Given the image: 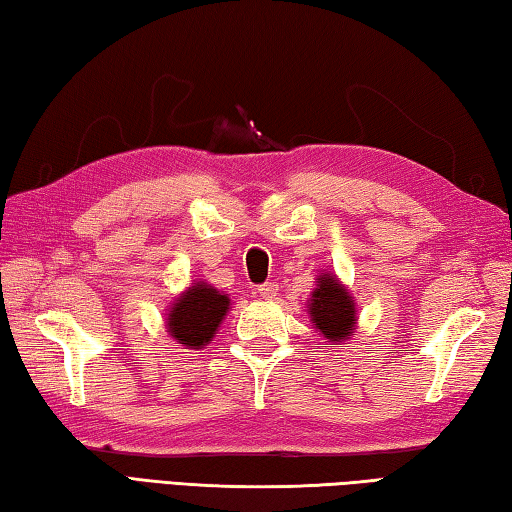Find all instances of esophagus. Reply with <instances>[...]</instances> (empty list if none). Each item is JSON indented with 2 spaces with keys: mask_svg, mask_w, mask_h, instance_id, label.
I'll use <instances>...</instances> for the list:
<instances>
[{
  "mask_svg": "<svg viewBox=\"0 0 512 512\" xmlns=\"http://www.w3.org/2000/svg\"><path fill=\"white\" fill-rule=\"evenodd\" d=\"M276 292H278V287L274 283H265V285L258 287V294L263 296V298H267V301H269V298H274Z\"/></svg>",
  "mask_w": 512,
  "mask_h": 512,
  "instance_id": "esophagus-1",
  "label": "esophagus"
}]
</instances>
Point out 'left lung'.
Listing matches in <instances>:
<instances>
[{"label":"left lung","mask_w":512,"mask_h":512,"mask_svg":"<svg viewBox=\"0 0 512 512\" xmlns=\"http://www.w3.org/2000/svg\"><path fill=\"white\" fill-rule=\"evenodd\" d=\"M310 318L316 330L325 336V343L341 345L356 330V307L339 278L323 272L316 278V289L310 301Z\"/></svg>","instance_id":"left-lung-1"}]
</instances>
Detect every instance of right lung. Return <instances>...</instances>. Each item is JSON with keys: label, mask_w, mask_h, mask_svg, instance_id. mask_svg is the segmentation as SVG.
Instances as JSON below:
<instances>
[{"label": "right lung", "mask_w": 512, "mask_h": 512, "mask_svg": "<svg viewBox=\"0 0 512 512\" xmlns=\"http://www.w3.org/2000/svg\"><path fill=\"white\" fill-rule=\"evenodd\" d=\"M229 312V296L218 292L216 287L207 283H191L173 305L167 314V332L171 339H176L180 345L200 350L205 347L214 334L218 325Z\"/></svg>", "instance_id": "right-lung-1"}]
</instances>
